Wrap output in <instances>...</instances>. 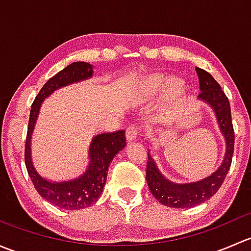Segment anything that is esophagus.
Masks as SVG:
<instances>
[{"mask_svg":"<svg viewBox=\"0 0 251 251\" xmlns=\"http://www.w3.org/2000/svg\"><path fill=\"white\" fill-rule=\"evenodd\" d=\"M138 135V128L136 125H128L127 128H126V138H127V141H135L136 137H137Z\"/></svg>","mask_w":251,"mask_h":251,"instance_id":"34e87169","label":"esophagus"}]
</instances>
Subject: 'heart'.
<instances>
[{
    "instance_id": "1",
    "label": "heart",
    "mask_w": 251,
    "mask_h": 251,
    "mask_svg": "<svg viewBox=\"0 0 251 251\" xmlns=\"http://www.w3.org/2000/svg\"><path fill=\"white\" fill-rule=\"evenodd\" d=\"M169 78L163 76V75H154V76L149 77V80L147 81L146 85H144V91L147 93H154L156 91L161 90L164 86L168 85ZM181 88V83L179 82H175L173 85V91H178Z\"/></svg>"
}]
</instances>
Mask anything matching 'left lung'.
Masks as SVG:
<instances>
[{
  "mask_svg": "<svg viewBox=\"0 0 251 251\" xmlns=\"http://www.w3.org/2000/svg\"><path fill=\"white\" fill-rule=\"evenodd\" d=\"M196 69L198 73L201 91L198 98L209 103L216 113L220 128L226 140V155L219 170L211 176L199 182L184 184L174 183L163 177L153 159L151 158V155H148L146 169L147 183L156 201H160L165 206L192 207L204 203L219 191L232 164L234 151V130L233 124H232L229 100L221 90L220 83L209 73L201 68H196Z\"/></svg>",
  "mask_w": 251,
  "mask_h": 251,
  "instance_id": "8db88e82",
  "label": "left lung"
}]
</instances>
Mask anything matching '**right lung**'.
<instances>
[{
  "mask_svg": "<svg viewBox=\"0 0 251 251\" xmlns=\"http://www.w3.org/2000/svg\"><path fill=\"white\" fill-rule=\"evenodd\" d=\"M92 73V65L90 63L75 62L68 65L42 86L32 102L31 110H30L26 141H25V166L37 193L50 204L60 209L77 210L96 203L104 188L110 161L126 144L124 130L104 132L96 136L90 147L91 163L87 171L78 178L69 182H59V183L48 182L36 173L32 165L30 140L42 100L59 87L91 77Z\"/></svg>",
  "mask_w": 251,
  "mask_h": 251,
  "instance_id": "obj_1",
  "label": "right lung"
}]
</instances>
